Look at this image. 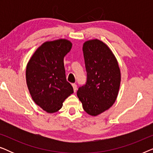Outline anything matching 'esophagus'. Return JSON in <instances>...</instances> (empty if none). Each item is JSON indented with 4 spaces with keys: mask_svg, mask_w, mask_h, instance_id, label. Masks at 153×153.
Instances as JSON below:
<instances>
[{
    "mask_svg": "<svg viewBox=\"0 0 153 153\" xmlns=\"http://www.w3.org/2000/svg\"><path fill=\"white\" fill-rule=\"evenodd\" d=\"M72 87H73V89H74V93H76V90H77V85L76 84H75V83H72Z\"/></svg>",
    "mask_w": 153,
    "mask_h": 153,
    "instance_id": "1",
    "label": "esophagus"
}]
</instances>
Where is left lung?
<instances>
[{"label":"left lung","mask_w":153,"mask_h":153,"mask_svg":"<svg viewBox=\"0 0 153 153\" xmlns=\"http://www.w3.org/2000/svg\"><path fill=\"white\" fill-rule=\"evenodd\" d=\"M83 51L86 83L79 88L76 94L85 111L95 116L108 109L116 101L120 71L111 51L99 39L85 42Z\"/></svg>","instance_id":"8db88e82"}]
</instances>
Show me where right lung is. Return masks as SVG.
Wrapping results in <instances>:
<instances>
[{"label":"right lung","instance_id":"1","mask_svg":"<svg viewBox=\"0 0 153 153\" xmlns=\"http://www.w3.org/2000/svg\"><path fill=\"white\" fill-rule=\"evenodd\" d=\"M72 43L60 39L39 47L26 68V83L33 101L48 113L60 109L62 102L74 93L67 81L63 59Z\"/></svg>","mask_w":153,"mask_h":153}]
</instances>
